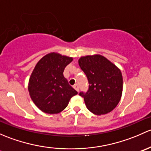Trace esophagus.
<instances>
[{"mask_svg": "<svg viewBox=\"0 0 151 151\" xmlns=\"http://www.w3.org/2000/svg\"><path fill=\"white\" fill-rule=\"evenodd\" d=\"M73 88H75V89L76 90V91H78H78H79V86H78V84L74 85V86H73Z\"/></svg>", "mask_w": 151, "mask_h": 151, "instance_id": "esophagus-1", "label": "esophagus"}]
</instances>
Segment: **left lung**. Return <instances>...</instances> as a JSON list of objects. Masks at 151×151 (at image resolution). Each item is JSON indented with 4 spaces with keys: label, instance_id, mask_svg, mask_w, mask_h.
Here are the masks:
<instances>
[{
    "label": "left lung",
    "instance_id": "left-lung-1",
    "mask_svg": "<svg viewBox=\"0 0 151 151\" xmlns=\"http://www.w3.org/2000/svg\"><path fill=\"white\" fill-rule=\"evenodd\" d=\"M78 65L88 78V90L80 92L86 106L95 115H104L114 109L122 98L123 77L120 69L100 54L87 55Z\"/></svg>",
    "mask_w": 151,
    "mask_h": 151
}]
</instances>
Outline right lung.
<instances>
[{
  "mask_svg": "<svg viewBox=\"0 0 151 151\" xmlns=\"http://www.w3.org/2000/svg\"><path fill=\"white\" fill-rule=\"evenodd\" d=\"M73 57L52 52L38 62L29 79L28 91L32 102L49 114L60 113L71 97L78 94L63 76L65 67Z\"/></svg>",
  "mask_w": 151,
  "mask_h": 151,
  "instance_id": "1",
  "label": "right lung"
}]
</instances>
